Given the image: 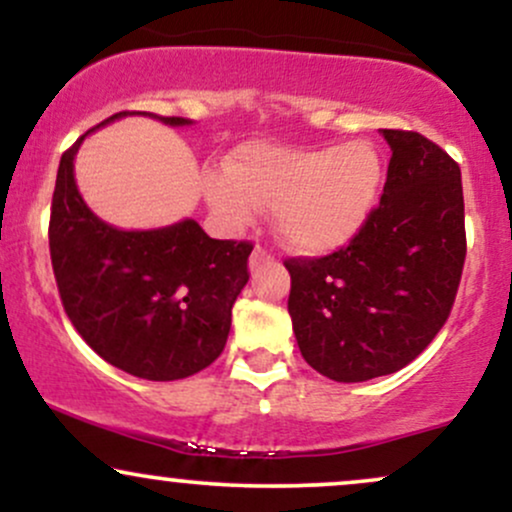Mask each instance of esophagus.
Here are the masks:
<instances>
[{"label": "esophagus", "instance_id": "1", "mask_svg": "<svg viewBox=\"0 0 512 512\" xmlns=\"http://www.w3.org/2000/svg\"><path fill=\"white\" fill-rule=\"evenodd\" d=\"M269 260H274V257L269 255L267 248H262V245H257V248L252 250V255H250V269H252V272H255L257 267H262V264L269 262Z\"/></svg>", "mask_w": 512, "mask_h": 512}]
</instances>
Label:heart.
Wrapping results in <instances>:
<instances>
[{
	"label": "heart",
	"mask_w": 512,
	"mask_h": 512,
	"mask_svg": "<svg viewBox=\"0 0 512 512\" xmlns=\"http://www.w3.org/2000/svg\"><path fill=\"white\" fill-rule=\"evenodd\" d=\"M383 180V161L363 139L342 146L245 144L228 170H211L204 192L231 226L274 209L281 240L298 252L342 248L361 231Z\"/></svg>",
	"instance_id": "1"
}]
</instances>
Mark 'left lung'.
Wrapping results in <instances>:
<instances>
[{"label": "left lung", "instance_id": "obj_1", "mask_svg": "<svg viewBox=\"0 0 512 512\" xmlns=\"http://www.w3.org/2000/svg\"><path fill=\"white\" fill-rule=\"evenodd\" d=\"M383 137L387 182L361 231L330 255L284 262L298 349L337 383L414 361L450 317L467 257L460 166L419 132Z\"/></svg>", "mask_w": 512, "mask_h": 512}]
</instances>
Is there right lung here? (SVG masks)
<instances>
[{"label": "right lung", "mask_w": 512, "mask_h": 512, "mask_svg": "<svg viewBox=\"0 0 512 512\" xmlns=\"http://www.w3.org/2000/svg\"><path fill=\"white\" fill-rule=\"evenodd\" d=\"M84 137L62 154L50 209V260L64 313L103 361L129 375L161 383L195 375L226 346L231 308L250 279L252 243L214 240L192 219L156 231L108 226L76 190L74 156Z\"/></svg>", "instance_id": "add662e5"}]
</instances>
